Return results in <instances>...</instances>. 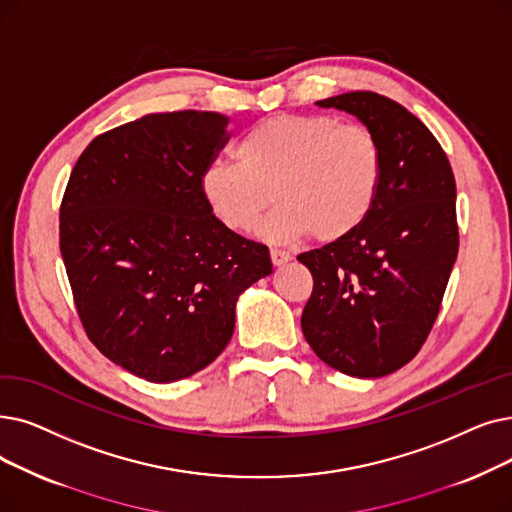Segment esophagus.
Listing matches in <instances>:
<instances>
[{"label":"esophagus","mask_w":512,"mask_h":512,"mask_svg":"<svg viewBox=\"0 0 512 512\" xmlns=\"http://www.w3.org/2000/svg\"><path fill=\"white\" fill-rule=\"evenodd\" d=\"M270 257H272V263L276 265V268H280V265H284L286 261H291V253L278 251V249H272V251H270Z\"/></svg>","instance_id":"obj_1"}]
</instances>
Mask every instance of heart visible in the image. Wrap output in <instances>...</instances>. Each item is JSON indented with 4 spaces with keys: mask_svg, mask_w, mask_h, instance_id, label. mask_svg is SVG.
<instances>
[{
    "mask_svg": "<svg viewBox=\"0 0 512 512\" xmlns=\"http://www.w3.org/2000/svg\"><path fill=\"white\" fill-rule=\"evenodd\" d=\"M236 159L215 161L201 192L221 226L270 242L316 234L337 242L358 230L379 198L383 154L372 133L324 115H276L255 123L236 144Z\"/></svg>",
    "mask_w": 512,
    "mask_h": 512,
    "instance_id": "b5f03b06",
    "label": "heart"
}]
</instances>
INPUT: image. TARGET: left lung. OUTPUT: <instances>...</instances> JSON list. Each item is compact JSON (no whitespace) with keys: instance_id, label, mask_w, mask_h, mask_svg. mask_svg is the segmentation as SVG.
<instances>
[{"instance_id":"left-lung-1","label":"left lung","mask_w":512,"mask_h":512,"mask_svg":"<svg viewBox=\"0 0 512 512\" xmlns=\"http://www.w3.org/2000/svg\"><path fill=\"white\" fill-rule=\"evenodd\" d=\"M316 104L372 133L383 182L358 230L297 257L314 276L301 328L330 368L379 379L414 358L439 314L458 255L454 173L427 125L402 104L374 92Z\"/></svg>"}]
</instances>
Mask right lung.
Masks as SVG:
<instances>
[{
	"label": "right lung",
	"instance_id": "add662e5",
	"mask_svg": "<svg viewBox=\"0 0 512 512\" xmlns=\"http://www.w3.org/2000/svg\"><path fill=\"white\" fill-rule=\"evenodd\" d=\"M228 123L180 110L110 129L62 198L60 253L87 337L150 383L207 368L232 339L238 297L272 274L268 247L221 226L201 192Z\"/></svg>",
	"mask_w": 512,
	"mask_h": 512
}]
</instances>
